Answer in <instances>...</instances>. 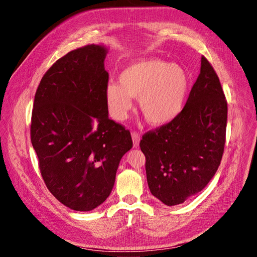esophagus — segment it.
Here are the masks:
<instances>
[{"instance_id": "esophagus-1", "label": "esophagus", "mask_w": 257, "mask_h": 257, "mask_svg": "<svg viewBox=\"0 0 257 257\" xmlns=\"http://www.w3.org/2000/svg\"><path fill=\"white\" fill-rule=\"evenodd\" d=\"M132 138H133L134 148H137L139 146V142H141V136H139L136 131H133L132 132Z\"/></svg>"}]
</instances>
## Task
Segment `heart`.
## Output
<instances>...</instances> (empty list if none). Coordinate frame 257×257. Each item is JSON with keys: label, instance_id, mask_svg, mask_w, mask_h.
Segmentation results:
<instances>
[{"label": "heart", "instance_id": "heart-1", "mask_svg": "<svg viewBox=\"0 0 257 257\" xmlns=\"http://www.w3.org/2000/svg\"><path fill=\"white\" fill-rule=\"evenodd\" d=\"M190 78L180 65L159 59L139 60L123 69L118 82L106 85L105 97L110 114L123 120L138 98L145 119L164 125L180 113L188 94Z\"/></svg>", "mask_w": 257, "mask_h": 257}]
</instances>
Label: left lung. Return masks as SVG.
I'll use <instances>...</instances> for the list:
<instances>
[{
    "mask_svg": "<svg viewBox=\"0 0 257 257\" xmlns=\"http://www.w3.org/2000/svg\"><path fill=\"white\" fill-rule=\"evenodd\" d=\"M227 102L212 65L201 57L200 74L183 109L141 141L147 181L163 204H182L215 175L224 152Z\"/></svg>",
    "mask_w": 257,
    "mask_h": 257,
    "instance_id": "1",
    "label": "left lung"
}]
</instances>
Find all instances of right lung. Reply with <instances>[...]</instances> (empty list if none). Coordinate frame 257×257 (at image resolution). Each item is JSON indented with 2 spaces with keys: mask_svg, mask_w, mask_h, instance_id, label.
I'll return each instance as SVG.
<instances>
[{
  "mask_svg": "<svg viewBox=\"0 0 257 257\" xmlns=\"http://www.w3.org/2000/svg\"><path fill=\"white\" fill-rule=\"evenodd\" d=\"M103 46L88 45L59 59L36 90L31 142L44 182L60 203L90 211L109 196L131 133L108 118Z\"/></svg>",
  "mask_w": 257,
  "mask_h": 257,
  "instance_id": "1",
  "label": "right lung"
}]
</instances>
